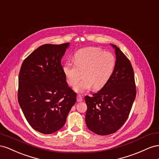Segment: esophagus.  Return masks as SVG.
Masks as SVG:
<instances>
[{"label":"esophagus","instance_id":"34e87169","mask_svg":"<svg viewBox=\"0 0 159 159\" xmlns=\"http://www.w3.org/2000/svg\"><path fill=\"white\" fill-rule=\"evenodd\" d=\"M76 100H77V102H82L83 101V97L80 96V95L78 94L77 95V97H76Z\"/></svg>","mask_w":159,"mask_h":159}]
</instances>
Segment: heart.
I'll use <instances>...</instances> for the list:
<instances>
[{"instance_id":"b5f03b06","label":"heart","mask_w":159,"mask_h":159,"mask_svg":"<svg viewBox=\"0 0 159 159\" xmlns=\"http://www.w3.org/2000/svg\"><path fill=\"white\" fill-rule=\"evenodd\" d=\"M73 63L66 62L63 73L67 83L74 87L81 79H83L75 87L76 93H83L93 89L99 90L110 80L116 66L115 57L98 47H88L76 52Z\"/></svg>"}]
</instances>
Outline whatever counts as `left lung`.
Listing matches in <instances>:
<instances>
[{"mask_svg": "<svg viewBox=\"0 0 159 159\" xmlns=\"http://www.w3.org/2000/svg\"><path fill=\"white\" fill-rule=\"evenodd\" d=\"M116 66L110 80L93 97L86 96V125L98 135L114 133L128 119L136 97L134 70L130 61L116 45Z\"/></svg>", "mask_w": 159, "mask_h": 159, "instance_id": "1", "label": "left lung"}]
</instances>
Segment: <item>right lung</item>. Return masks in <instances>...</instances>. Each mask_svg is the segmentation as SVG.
<instances>
[{"label": "right lung", "instance_id": "add662e5", "mask_svg": "<svg viewBox=\"0 0 159 159\" xmlns=\"http://www.w3.org/2000/svg\"><path fill=\"white\" fill-rule=\"evenodd\" d=\"M69 46L43 44L20 67L18 101L29 125L43 134L60 130L76 102V93L68 85L61 65Z\"/></svg>", "mask_w": 159, "mask_h": 159}]
</instances>
